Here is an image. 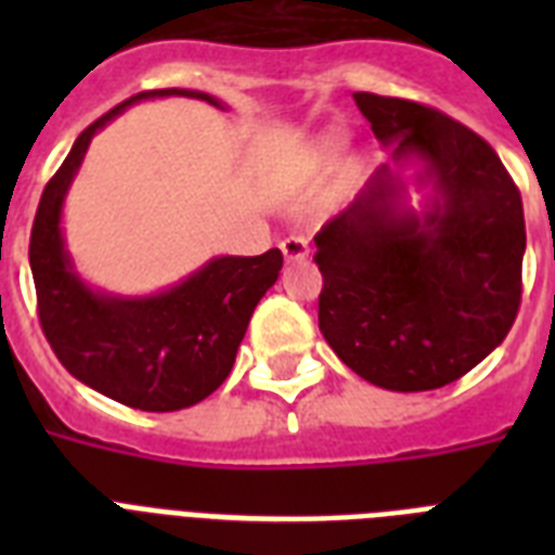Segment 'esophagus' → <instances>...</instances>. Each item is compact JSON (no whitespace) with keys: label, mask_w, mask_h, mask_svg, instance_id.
I'll return each instance as SVG.
<instances>
[{"label":"esophagus","mask_w":555,"mask_h":555,"mask_svg":"<svg viewBox=\"0 0 555 555\" xmlns=\"http://www.w3.org/2000/svg\"><path fill=\"white\" fill-rule=\"evenodd\" d=\"M308 253H311V244H308V238H302V235H287L285 242H282V256H285L287 261L308 259Z\"/></svg>","instance_id":"esophagus-1"}]
</instances>
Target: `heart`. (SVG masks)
<instances>
[{
	"label": "heart",
	"instance_id": "b5f03b06",
	"mask_svg": "<svg viewBox=\"0 0 555 555\" xmlns=\"http://www.w3.org/2000/svg\"><path fill=\"white\" fill-rule=\"evenodd\" d=\"M348 138L343 129H328L322 132L311 146L302 152V158L296 164V172L302 178H328L331 172H337L339 160L346 158Z\"/></svg>",
	"mask_w": 555,
	"mask_h": 555
}]
</instances>
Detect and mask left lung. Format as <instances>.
Instances as JSON below:
<instances>
[{
	"label": "left lung",
	"mask_w": 555,
	"mask_h": 555,
	"mask_svg": "<svg viewBox=\"0 0 555 555\" xmlns=\"http://www.w3.org/2000/svg\"><path fill=\"white\" fill-rule=\"evenodd\" d=\"M354 103L395 164L313 235L320 331L374 386L429 391L464 377L516 322L521 195L490 143L464 124L369 91ZM417 171L430 192L414 208L404 186Z\"/></svg>",
	"instance_id": "1"
}]
</instances>
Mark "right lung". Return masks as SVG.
Wrapping results in <instances>:
<instances>
[{"instance_id":"1","label":"right lung","mask_w":555,"mask_h":555,"mask_svg":"<svg viewBox=\"0 0 555 555\" xmlns=\"http://www.w3.org/2000/svg\"><path fill=\"white\" fill-rule=\"evenodd\" d=\"M192 98L227 108L195 89L141 91L94 120L48 181L30 230V273L39 322L60 363L117 403L141 412H178L209 397L233 371L256 305L276 285L282 253L212 256L176 285L150 296L91 287L65 247L63 207L91 138L141 100Z\"/></svg>"}]
</instances>
